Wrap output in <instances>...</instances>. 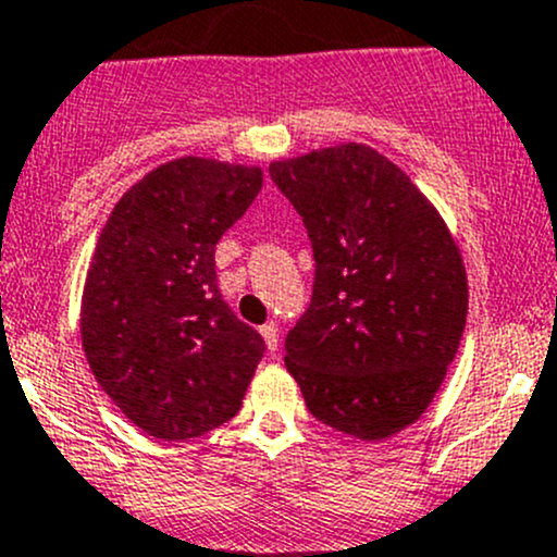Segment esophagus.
<instances>
[{
	"label": "esophagus",
	"mask_w": 557,
	"mask_h": 557,
	"mask_svg": "<svg viewBox=\"0 0 557 557\" xmlns=\"http://www.w3.org/2000/svg\"><path fill=\"white\" fill-rule=\"evenodd\" d=\"M261 336H263V342H267L269 352H274V349H277V344H280V327H277V323L261 325Z\"/></svg>",
	"instance_id": "esophagus-1"
}]
</instances>
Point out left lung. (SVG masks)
<instances>
[{
    "instance_id": "obj_1",
    "label": "left lung",
    "mask_w": 557,
    "mask_h": 557,
    "mask_svg": "<svg viewBox=\"0 0 557 557\" xmlns=\"http://www.w3.org/2000/svg\"><path fill=\"white\" fill-rule=\"evenodd\" d=\"M307 226L309 309L285 368L309 413L384 441L413 424L446 379L467 323V274L446 221L376 149L342 144L272 162Z\"/></svg>"
}]
</instances>
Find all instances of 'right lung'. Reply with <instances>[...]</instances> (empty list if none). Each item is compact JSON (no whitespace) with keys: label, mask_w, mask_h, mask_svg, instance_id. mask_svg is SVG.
Returning a JSON list of instances; mask_svg holds the SVG:
<instances>
[{"label":"right lung","mask_w":557,"mask_h":557,"mask_svg":"<svg viewBox=\"0 0 557 557\" xmlns=\"http://www.w3.org/2000/svg\"><path fill=\"white\" fill-rule=\"evenodd\" d=\"M259 191L261 168L181 157L131 186L98 237L82 347L114 406L157 441L230 421L263 357L215 280V243Z\"/></svg>","instance_id":"right-lung-1"}]
</instances>
